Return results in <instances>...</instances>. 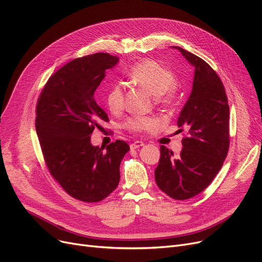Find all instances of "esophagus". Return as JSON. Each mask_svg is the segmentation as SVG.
<instances>
[{
    "mask_svg": "<svg viewBox=\"0 0 262 262\" xmlns=\"http://www.w3.org/2000/svg\"><path fill=\"white\" fill-rule=\"evenodd\" d=\"M142 145H144V143L142 141H135V142L130 143V149L136 150V149H138V147H140Z\"/></svg>",
    "mask_w": 262,
    "mask_h": 262,
    "instance_id": "34e87169",
    "label": "esophagus"
}]
</instances>
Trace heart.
Returning a JSON list of instances; mask_svg holds the SVG:
<instances>
[{
	"instance_id": "heart-1",
	"label": "heart",
	"mask_w": 262,
	"mask_h": 262,
	"mask_svg": "<svg viewBox=\"0 0 262 262\" xmlns=\"http://www.w3.org/2000/svg\"><path fill=\"white\" fill-rule=\"evenodd\" d=\"M129 80L156 96L158 105H167L172 97L171 88L174 75L167 68L152 60L134 65L127 73ZM106 103L110 111L118 112L124 105V91L121 84H113L106 94ZM158 120L153 117H133L125 123V127L133 133H147L158 127Z\"/></svg>"
}]
</instances>
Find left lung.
<instances>
[{"label": "left lung", "mask_w": 262, "mask_h": 262, "mask_svg": "<svg viewBox=\"0 0 262 262\" xmlns=\"http://www.w3.org/2000/svg\"><path fill=\"white\" fill-rule=\"evenodd\" d=\"M178 49L195 68L192 90L180 112L178 126L187 128L179 156L161 146L155 169L157 186L176 200H186L206 189L221 170L229 150V105L224 84L199 56Z\"/></svg>", "instance_id": "8db88e82"}]
</instances>
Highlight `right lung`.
Segmentation results:
<instances>
[{
	"instance_id": "1",
	"label": "right lung",
	"mask_w": 262,
	"mask_h": 262,
	"mask_svg": "<svg viewBox=\"0 0 262 262\" xmlns=\"http://www.w3.org/2000/svg\"><path fill=\"white\" fill-rule=\"evenodd\" d=\"M119 58L98 52L75 59L45 84L36 105L35 127L49 172L68 195L84 202L109 196L120 182V164L129 145L122 140L93 146L91 135L108 122L94 98L106 70Z\"/></svg>"
}]
</instances>
